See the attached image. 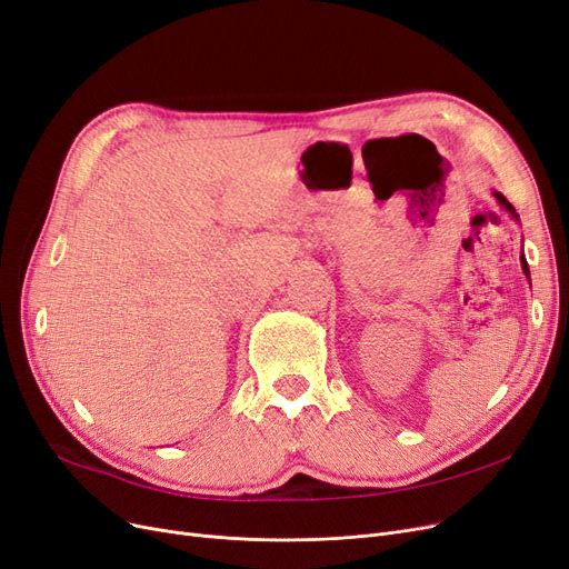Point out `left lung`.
Here are the masks:
<instances>
[{"label": "left lung", "mask_w": 569, "mask_h": 569, "mask_svg": "<svg viewBox=\"0 0 569 569\" xmlns=\"http://www.w3.org/2000/svg\"><path fill=\"white\" fill-rule=\"evenodd\" d=\"M492 194H496V200H498V202H500V204H502V207H505V209H507V211L518 220V213H516V209L507 202V197H505L502 192H492ZM521 267H523V274L530 279V269H528V260H526V256H521Z\"/></svg>", "instance_id": "8db88e82"}]
</instances>
